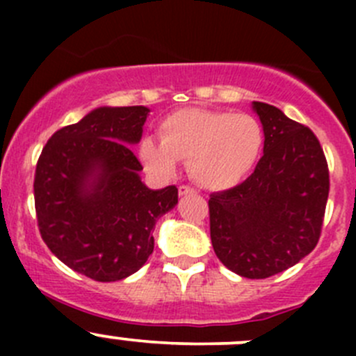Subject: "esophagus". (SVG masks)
<instances>
[{
    "label": "esophagus",
    "instance_id": "1",
    "mask_svg": "<svg viewBox=\"0 0 356 356\" xmlns=\"http://www.w3.org/2000/svg\"><path fill=\"white\" fill-rule=\"evenodd\" d=\"M195 189L189 188V186H179V196H188V195H195Z\"/></svg>",
    "mask_w": 356,
    "mask_h": 356
}]
</instances>
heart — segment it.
<instances>
[{"label":"heart","instance_id":"heart-1","mask_svg":"<svg viewBox=\"0 0 356 356\" xmlns=\"http://www.w3.org/2000/svg\"><path fill=\"white\" fill-rule=\"evenodd\" d=\"M160 138H145L139 145V156L152 174L170 177L179 160H188L193 181L225 191L253 172L265 136L260 122L248 113L181 108L160 122Z\"/></svg>","mask_w":356,"mask_h":356}]
</instances>
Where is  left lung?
<instances>
[{
  "label": "left lung",
  "instance_id": "left-lung-1",
  "mask_svg": "<svg viewBox=\"0 0 356 356\" xmlns=\"http://www.w3.org/2000/svg\"><path fill=\"white\" fill-rule=\"evenodd\" d=\"M251 108L264 129V156L245 182L210 196V238L229 270L267 279L317 245L329 170L310 129L267 103L253 102Z\"/></svg>",
  "mask_w": 356,
  "mask_h": 356
}]
</instances>
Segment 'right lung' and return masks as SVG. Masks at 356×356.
Listing matches in <instances>:
<instances>
[{"label": "right lung", "mask_w": 356, "mask_h": 356, "mask_svg": "<svg viewBox=\"0 0 356 356\" xmlns=\"http://www.w3.org/2000/svg\"><path fill=\"white\" fill-rule=\"evenodd\" d=\"M146 106H99L60 129L39 156L35 213L42 241L72 270L122 281L146 264L152 231L177 204V188L149 189L131 146L143 138Z\"/></svg>", "instance_id": "add662e5"}]
</instances>
